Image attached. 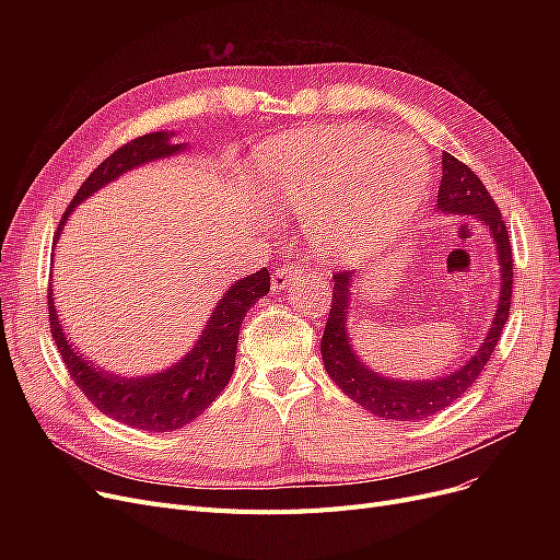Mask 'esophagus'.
<instances>
[{"instance_id":"34e87169","label":"esophagus","mask_w":560,"mask_h":560,"mask_svg":"<svg viewBox=\"0 0 560 560\" xmlns=\"http://www.w3.org/2000/svg\"><path fill=\"white\" fill-rule=\"evenodd\" d=\"M298 277H304V270H300V268H277L275 270V275H272V290H283L292 279H298Z\"/></svg>"}]
</instances>
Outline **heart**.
Here are the masks:
<instances>
[{
    "instance_id": "heart-1",
    "label": "heart",
    "mask_w": 560,
    "mask_h": 560,
    "mask_svg": "<svg viewBox=\"0 0 560 560\" xmlns=\"http://www.w3.org/2000/svg\"><path fill=\"white\" fill-rule=\"evenodd\" d=\"M262 199L300 213L325 258H363L422 203L431 163L422 147L386 131L345 125L292 131L256 154Z\"/></svg>"
}]
</instances>
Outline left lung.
I'll use <instances>...</instances> for the list:
<instances>
[{
  "mask_svg": "<svg viewBox=\"0 0 560 560\" xmlns=\"http://www.w3.org/2000/svg\"><path fill=\"white\" fill-rule=\"evenodd\" d=\"M435 206L440 213L472 215L486 224L497 245L499 272H502V292H499V304L492 317V327L472 359L460 365L456 372L440 378L401 381L381 376L359 361L357 351L351 347L347 336V313L351 295L349 290L357 272L342 270L334 275L331 311L319 342L322 361H325L327 374L334 378V384L349 399H354L359 406L384 420L413 422L431 418L438 410H445L450 404H454L467 388H472L477 376L490 361L499 338H502L504 325L509 322L511 313L513 252L509 243L506 224L502 220V213H499V206L494 203L479 176L447 152H443V174H440Z\"/></svg>",
  "mask_w": 560,
  "mask_h": 560,
  "instance_id": "8db88e82",
  "label": "left lung"
}]
</instances>
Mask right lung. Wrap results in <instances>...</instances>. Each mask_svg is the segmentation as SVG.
<instances>
[{"label": "right lung", "instance_id": "right-lung-1", "mask_svg": "<svg viewBox=\"0 0 560 560\" xmlns=\"http://www.w3.org/2000/svg\"><path fill=\"white\" fill-rule=\"evenodd\" d=\"M172 136L174 133L167 131L140 136L122 144L120 150H115L102 165H97V170L88 176L77 190L63 220L58 222L54 247L77 203H81L106 184L115 182L117 176H122L127 170H133L156 159L174 156L186 150L184 142L172 144ZM268 268L247 275L245 279H238L233 285H229L213 315L206 322L195 347L179 363H174L172 368L152 376L127 378L83 361L79 349L68 342L66 329L58 325L51 285L47 295L51 325L49 329L56 340L58 354H61L77 388L88 397V401L97 406L104 416L142 431H176L199 418L229 384L235 368V349H238L241 325L245 322L247 311L260 298L268 295Z\"/></svg>", "mask_w": 560, "mask_h": 560}]
</instances>
